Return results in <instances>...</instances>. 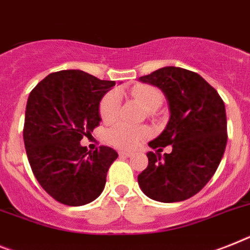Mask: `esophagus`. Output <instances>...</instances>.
Wrapping results in <instances>:
<instances>
[{
    "mask_svg": "<svg viewBox=\"0 0 250 250\" xmlns=\"http://www.w3.org/2000/svg\"><path fill=\"white\" fill-rule=\"evenodd\" d=\"M119 155L123 157H131L133 154H132V152H129V151H121V152H119Z\"/></svg>",
    "mask_w": 250,
    "mask_h": 250,
    "instance_id": "34e87169",
    "label": "esophagus"
}]
</instances>
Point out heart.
Returning a JSON list of instances; mask_svg holds the SVG:
<instances>
[{
    "label": "heart",
    "instance_id": "obj_1",
    "mask_svg": "<svg viewBox=\"0 0 250 250\" xmlns=\"http://www.w3.org/2000/svg\"><path fill=\"white\" fill-rule=\"evenodd\" d=\"M136 100L141 103L147 110H155L163 103V94L159 89L150 85H137L129 91ZM119 96L112 91L103 98L100 103V117L104 122H113L118 117ZM150 135L146 127H137L125 122L115 125L109 131V141L113 146L123 150H132L137 147L145 138Z\"/></svg>",
    "mask_w": 250,
    "mask_h": 250
}]
</instances>
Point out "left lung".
<instances>
[{
	"mask_svg": "<svg viewBox=\"0 0 250 250\" xmlns=\"http://www.w3.org/2000/svg\"><path fill=\"white\" fill-rule=\"evenodd\" d=\"M138 80L159 87L170 112L165 129L148 146L173 147L164 158L158 150L155 154L148 151V165L138 175V186L159 202L188 200L208 183L224 156L225 104L206 80L186 68L163 67Z\"/></svg>",
	"mask_w": 250,
	"mask_h": 250,
	"instance_id": "1",
	"label": "left lung"
}]
</instances>
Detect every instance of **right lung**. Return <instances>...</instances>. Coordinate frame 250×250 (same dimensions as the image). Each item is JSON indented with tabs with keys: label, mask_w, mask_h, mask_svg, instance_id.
<instances>
[{
	"label": "right lung",
	"mask_w": 250,
	"mask_h": 250,
	"mask_svg": "<svg viewBox=\"0 0 250 250\" xmlns=\"http://www.w3.org/2000/svg\"><path fill=\"white\" fill-rule=\"evenodd\" d=\"M115 85L80 70L48 75L26 103L24 144L31 170L45 192L67 206H83L102 194L118 157L106 146H81L102 121L103 96Z\"/></svg>",
	"instance_id": "right-lung-1"
}]
</instances>
